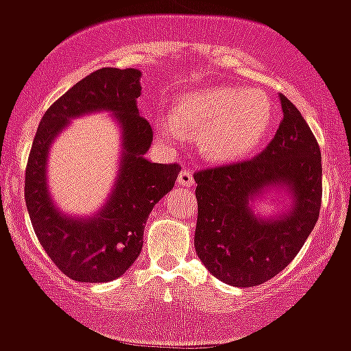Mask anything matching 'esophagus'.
<instances>
[{
  "mask_svg": "<svg viewBox=\"0 0 351 351\" xmlns=\"http://www.w3.org/2000/svg\"><path fill=\"white\" fill-rule=\"evenodd\" d=\"M178 183L183 186H192L194 185V175H192L191 169H182L178 175Z\"/></svg>",
  "mask_w": 351,
  "mask_h": 351,
  "instance_id": "esophagus-1",
  "label": "esophagus"
}]
</instances>
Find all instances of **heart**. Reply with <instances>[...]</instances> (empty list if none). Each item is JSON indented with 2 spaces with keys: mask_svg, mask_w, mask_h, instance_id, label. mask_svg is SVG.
Segmentation results:
<instances>
[{
  "mask_svg": "<svg viewBox=\"0 0 351 351\" xmlns=\"http://www.w3.org/2000/svg\"><path fill=\"white\" fill-rule=\"evenodd\" d=\"M271 114L270 100L261 91L211 86L180 98L175 117L160 121L159 131L171 142L199 131V152L209 160L230 162L250 156L263 142Z\"/></svg>",
  "mask_w": 351,
  "mask_h": 351,
  "instance_id": "heart-1",
  "label": "heart"
}]
</instances>
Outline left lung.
I'll use <instances>...</instances> for the list:
<instances>
[{
    "mask_svg": "<svg viewBox=\"0 0 351 351\" xmlns=\"http://www.w3.org/2000/svg\"><path fill=\"white\" fill-rule=\"evenodd\" d=\"M282 123L260 156L195 171L194 245L204 267L235 287L267 282L294 260L319 220L322 157L300 110L280 95ZM282 184L293 209L274 221L256 219L247 202Z\"/></svg>",
    "mask_w": 351,
    "mask_h": 351,
    "instance_id": "obj_1",
    "label": "left lung"
}]
</instances>
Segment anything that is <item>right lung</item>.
<instances>
[{
    "mask_svg": "<svg viewBox=\"0 0 351 351\" xmlns=\"http://www.w3.org/2000/svg\"><path fill=\"white\" fill-rule=\"evenodd\" d=\"M140 71L104 67L81 80L45 112L25 168V204L39 244L69 279L109 282L138 258L143 228L154 206L175 185L180 165L147 160L152 128L136 109ZM112 110L123 128L125 157L106 208L90 221L64 217L51 204L44 166L51 140L69 119L91 110Z\"/></svg>",
    "mask_w": 351,
    "mask_h": 351,
    "instance_id": "obj_1",
    "label": "right lung"
}]
</instances>
